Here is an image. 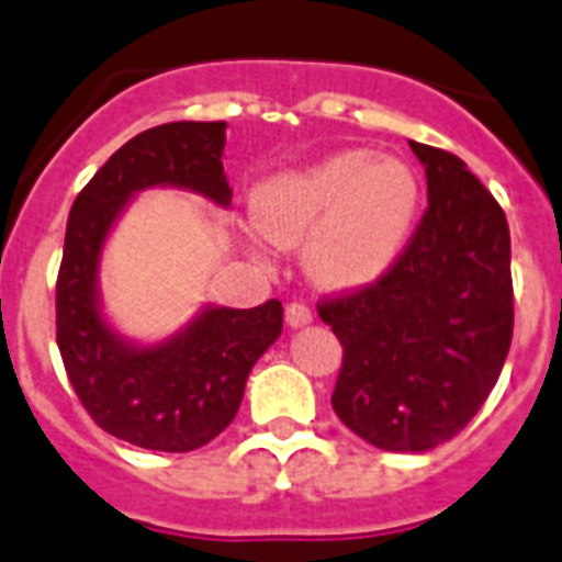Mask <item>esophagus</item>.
<instances>
[{"instance_id": "esophagus-1", "label": "esophagus", "mask_w": 562, "mask_h": 562, "mask_svg": "<svg viewBox=\"0 0 562 562\" xmlns=\"http://www.w3.org/2000/svg\"><path fill=\"white\" fill-rule=\"evenodd\" d=\"M285 323H289L291 328L308 326V323H312V312H308L303 303H291L289 308H285Z\"/></svg>"}]
</instances>
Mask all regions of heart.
Masks as SVG:
<instances>
[{"mask_svg":"<svg viewBox=\"0 0 562 562\" xmlns=\"http://www.w3.org/2000/svg\"><path fill=\"white\" fill-rule=\"evenodd\" d=\"M424 207L413 164L372 149H337L254 187L250 216L268 241L303 248L326 294H360L395 271Z\"/></svg>","mask_w":562,"mask_h":562,"instance_id":"b5f03b06","label":"heart"}]
</instances>
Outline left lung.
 Masks as SVG:
<instances>
[{"mask_svg":"<svg viewBox=\"0 0 562 562\" xmlns=\"http://www.w3.org/2000/svg\"><path fill=\"white\" fill-rule=\"evenodd\" d=\"M427 213L390 277L323 303L344 346L331 407L369 445L427 453L453 439L494 390L514 335L510 234L468 164L409 140Z\"/></svg>","mask_w":562,"mask_h":562,"instance_id":"1","label":"left lung"}]
</instances>
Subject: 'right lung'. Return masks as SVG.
<instances>
[{"instance_id":"right-lung-1","label":"right lung","mask_w":562,"mask_h":562,"mask_svg":"<svg viewBox=\"0 0 562 562\" xmlns=\"http://www.w3.org/2000/svg\"><path fill=\"white\" fill-rule=\"evenodd\" d=\"M225 121H178L140 132L71 204L57 277V346L77 398L100 430L144 450L187 453L234 422L254 363L282 331V303H204L164 340H132L103 312L100 259L132 199L153 187L231 204Z\"/></svg>"}]
</instances>
